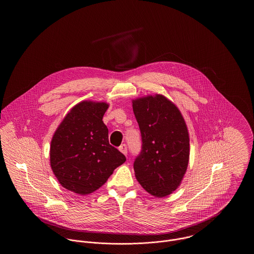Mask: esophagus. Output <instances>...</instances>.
<instances>
[{
    "label": "esophagus",
    "instance_id": "1",
    "mask_svg": "<svg viewBox=\"0 0 254 254\" xmlns=\"http://www.w3.org/2000/svg\"><path fill=\"white\" fill-rule=\"evenodd\" d=\"M119 150L125 155L127 154V145H125V144L119 146Z\"/></svg>",
    "mask_w": 254,
    "mask_h": 254
}]
</instances>
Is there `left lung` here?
I'll list each match as a JSON object with an SVG mask.
<instances>
[{
  "label": "left lung",
  "mask_w": 254,
  "mask_h": 254,
  "mask_svg": "<svg viewBox=\"0 0 254 254\" xmlns=\"http://www.w3.org/2000/svg\"><path fill=\"white\" fill-rule=\"evenodd\" d=\"M142 136V149L133 168L148 193L165 197L181 184L190 159V137L180 110L160 94L132 101Z\"/></svg>",
  "instance_id": "1"
}]
</instances>
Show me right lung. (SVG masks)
I'll use <instances>...</instances> for the list:
<instances>
[{"label":"right lung","mask_w":254,"mask_h":254,"mask_svg":"<svg viewBox=\"0 0 254 254\" xmlns=\"http://www.w3.org/2000/svg\"><path fill=\"white\" fill-rule=\"evenodd\" d=\"M109 105L83 101L73 107L54 133L50 166L61 185L85 195L101 188L125 155L109 145V129L103 117Z\"/></svg>","instance_id":"1"}]
</instances>
